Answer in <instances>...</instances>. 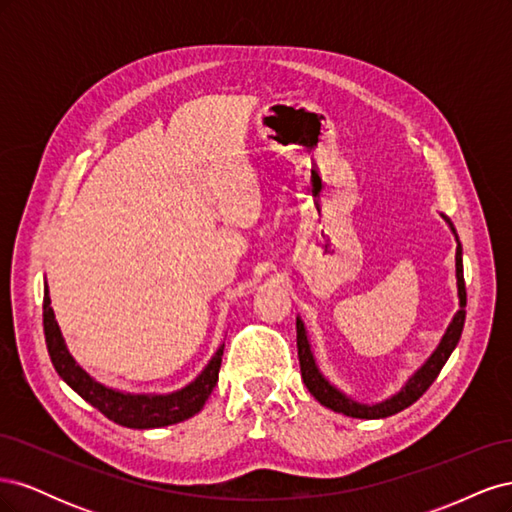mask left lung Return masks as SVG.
<instances>
[{"label":"left lung","instance_id":"left-lung-1","mask_svg":"<svg viewBox=\"0 0 512 512\" xmlns=\"http://www.w3.org/2000/svg\"><path fill=\"white\" fill-rule=\"evenodd\" d=\"M451 226V230L455 232L451 220L444 218ZM455 267H457V290H459V312L455 314L451 327L446 329L440 346L436 348L429 356V361L416 371V374L408 380V384L401 389L395 397L382 401V404L376 406H365V404H356L350 397H346L344 393H339L333 384H329V380H324V376L318 371L314 354L309 350V342H307V333L301 318H297V348H299V363H301V378L307 386V391L312 393L322 406L331 408L333 412H342L346 416L352 418H386L393 416L401 410H406L408 406H412L418 397H423V393L433 384V380L438 378V374L442 371L444 363L448 361V356L455 350V346L459 344V337L463 331V322H466V282H463V262H461V243L457 241V256H455Z\"/></svg>","mask_w":512,"mask_h":512}]
</instances>
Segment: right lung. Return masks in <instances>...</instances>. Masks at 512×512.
Returning a JSON list of instances; mask_svg holds the SVG:
<instances>
[{
	"instance_id": "right-lung-1",
	"label": "right lung",
	"mask_w": 512,
	"mask_h": 512,
	"mask_svg": "<svg viewBox=\"0 0 512 512\" xmlns=\"http://www.w3.org/2000/svg\"><path fill=\"white\" fill-rule=\"evenodd\" d=\"M42 322H44V337L49 356L57 374L64 378V382L79 393L91 406L98 408L106 418L113 423L130 427V429H153V427H166L185 421V418L194 416L205 406L213 386L218 384V374L222 365L224 346L215 352L209 365L205 367L192 384L185 389L170 393V395H130L108 389V386L96 382L89 374L76 365L72 354L68 352L64 337L55 322V314L49 299V288L44 286V303H42Z\"/></svg>"
}]
</instances>
